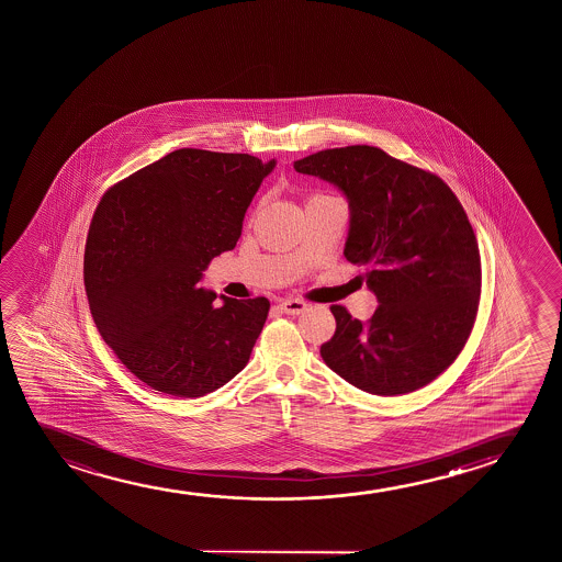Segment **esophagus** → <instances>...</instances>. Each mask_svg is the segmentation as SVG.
<instances>
[{
  "instance_id": "obj_1",
  "label": "esophagus",
  "mask_w": 562,
  "mask_h": 562,
  "mask_svg": "<svg viewBox=\"0 0 562 562\" xmlns=\"http://www.w3.org/2000/svg\"><path fill=\"white\" fill-rule=\"evenodd\" d=\"M278 307L282 308V313L285 315H303L307 311V303L300 300H284Z\"/></svg>"
}]
</instances>
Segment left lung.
<instances>
[{
	"label": "left lung",
	"instance_id": "obj_1",
	"mask_svg": "<svg viewBox=\"0 0 562 562\" xmlns=\"http://www.w3.org/2000/svg\"><path fill=\"white\" fill-rule=\"evenodd\" d=\"M293 169L346 195L344 255L369 267L378 300L367 323L331 305L336 331L321 347L323 361L372 395L430 384L461 353L480 301L476 236L457 195L436 175L372 146L323 149Z\"/></svg>",
	"mask_w": 562,
	"mask_h": 562
}]
</instances>
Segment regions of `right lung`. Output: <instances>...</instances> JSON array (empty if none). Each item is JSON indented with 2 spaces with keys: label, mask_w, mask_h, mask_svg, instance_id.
Wrapping results in <instances>:
<instances>
[{
  "label": "right lung",
  "mask_w": 562,
  "mask_h": 562,
  "mask_svg": "<svg viewBox=\"0 0 562 562\" xmlns=\"http://www.w3.org/2000/svg\"><path fill=\"white\" fill-rule=\"evenodd\" d=\"M277 161L182 147L101 198L85 251L93 323L124 367L175 397L215 392L246 367L270 303L201 288L241 236Z\"/></svg>",
  "instance_id": "1"
}]
</instances>
